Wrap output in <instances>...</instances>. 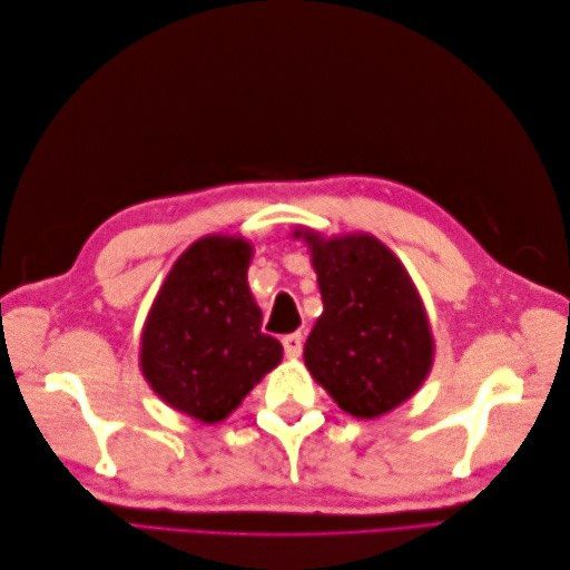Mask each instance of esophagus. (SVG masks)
Segmentation results:
<instances>
[{
    "mask_svg": "<svg viewBox=\"0 0 570 570\" xmlns=\"http://www.w3.org/2000/svg\"><path fill=\"white\" fill-rule=\"evenodd\" d=\"M282 345H284L286 357H298L301 350H304V335H301V333L284 335L282 337Z\"/></svg>",
    "mask_w": 570,
    "mask_h": 570,
    "instance_id": "obj_1",
    "label": "esophagus"
}]
</instances>
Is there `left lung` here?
Returning a JSON list of instances; mask_svg holds the SVG:
<instances>
[{
	"mask_svg": "<svg viewBox=\"0 0 570 570\" xmlns=\"http://www.w3.org/2000/svg\"><path fill=\"white\" fill-rule=\"evenodd\" d=\"M304 237L323 298L304 347L306 367L347 414L382 416L414 394L431 370L433 341L421 298L380 239Z\"/></svg>",
	"mask_w": 570,
	"mask_h": 570,
	"instance_id": "obj_1",
	"label": "left lung"
}]
</instances>
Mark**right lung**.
<instances>
[{"mask_svg":"<svg viewBox=\"0 0 570 570\" xmlns=\"http://www.w3.org/2000/svg\"><path fill=\"white\" fill-rule=\"evenodd\" d=\"M252 247L205 237L180 254L141 335V372L166 404L215 423L282 360L247 286Z\"/></svg>","mask_w":570,"mask_h":570,"instance_id":"right-lung-1","label":"right lung"}]
</instances>
